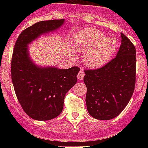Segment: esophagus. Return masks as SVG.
Returning a JSON list of instances; mask_svg holds the SVG:
<instances>
[{"mask_svg":"<svg viewBox=\"0 0 148 148\" xmlns=\"http://www.w3.org/2000/svg\"><path fill=\"white\" fill-rule=\"evenodd\" d=\"M77 78L79 80H83L84 77V72L83 69H81V71L78 72V74H77Z\"/></svg>","mask_w":148,"mask_h":148,"instance_id":"esophagus-1","label":"esophagus"}]
</instances>
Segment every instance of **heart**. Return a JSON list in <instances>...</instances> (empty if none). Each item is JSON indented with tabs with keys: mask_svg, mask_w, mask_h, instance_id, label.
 I'll return each instance as SVG.
<instances>
[{
	"mask_svg": "<svg viewBox=\"0 0 148 148\" xmlns=\"http://www.w3.org/2000/svg\"><path fill=\"white\" fill-rule=\"evenodd\" d=\"M117 45L115 39L106 38L103 33L95 28L79 31L72 40L73 49L84 53V63L92 68L101 67L110 60Z\"/></svg>",
	"mask_w": 148,
	"mask_h": 148,
	"instance_id": "b5f03b06",
	"label": "heart"
}]
</instances>
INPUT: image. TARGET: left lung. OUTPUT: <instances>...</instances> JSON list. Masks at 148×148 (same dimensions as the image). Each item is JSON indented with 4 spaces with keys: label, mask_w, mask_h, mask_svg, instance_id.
I'll return each instance as SVG.
<instances>
[{
    "label": "left lung",
    "mask_w": 148,
    "mask_h": 148,
    "mask_svg": "<svg viewBox=\"0 0 148 148\" xmlns=\"http://www.w3.org/2000/svg\"><path fill=\"white\" fill-rule=\"evenodd\" d=\"M121 45L114 59L103 67L85 70L86 104L90 116L110 120L122 112L131 100L136 81V49L121 33Z\"/></svg>",
    "instance_id": "left-lung-1"
}]
</instances>
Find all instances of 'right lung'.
<instances>
[{"label": "right lung", "instance_id": "1", "mask_svg": "<svg viewBox=\"0 0 148 148\" xmlns=\"http://www.w3.org/2000/svg\"><path fill=\"white\" fill-rule=\"evenodd\" d=\"M64 20L43 21L22 31L11 59V78L15 94L23 110L37 121H48L62 112L66 93L77 83L80 68L41 67L31 60L27 45L59 28Z\"/></svg>", "mask_w": 148, "mask_h": 148}]
</instances>
